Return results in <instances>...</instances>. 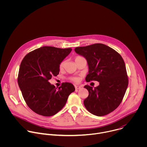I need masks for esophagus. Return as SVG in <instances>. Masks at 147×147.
Here are the masks:
<instances>
[{"label":"esophagus","instance_id":"34e87169","mask_svg":"<svg viewBox=\"0 0 147 147\" xmlns=\"http://www.w3.org/2000/svg\"><path fill=\"white\" fill-rule=\"evenodd\" d=\"M75 88H76V89L79 90V89L81 88H82V87H81V86H75Z\"/></svg>","mask_w":147,"mask_h":147}]
</instances>
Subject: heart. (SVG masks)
I'll use <instances>...</instances> for the list:
<instances>
[{
    "instance_id": "heart-1",
    "label": "heart",
    "mask_w": 147,
    "mask_h": 147,
    "mask_svg": "<svg viewBox=\"0 0 147 147\" xmlns=\"http://www.w3.org/2000/svg\"><path fill=\"white\" fill-rule=\"evenodd\" d=\"M82 58V57L80 56H77L75 57V61L76 62L77 60H78ZM65 64H66V60H63L61 61L60 64L59 65V68L60 70H63L64 69V67H65ZM70 80L74 81V82H78V80H79V78L78 77H71L70 78Z\"/></svg>"
}]
</instances>
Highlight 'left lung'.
<instances>
[{
    "label": "left lung",
    "mask_w": 147,
    "mask_h": 147,
    "mask_svg": "<svg viewBox=\"0 0 147 147\" xmlns=\"http://www.w3.org/2000/svg\"><path fill=\"white\" fill-rule=\"evenodd\" d=\"M74 51L87 60L89 71L86 81L99 82L94 88L84 86L89 92L84 100L86 108L98 116L111 113L119 106L128 86L124 60L115 50L102 44L77 47Z\"/></svg>",
    "instance_id": "8db88e82"
}]
</instances>
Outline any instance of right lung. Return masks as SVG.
<instances>
[{
    "label": "right lung",
    "mask_w": 147,
    "mask_h": 147,
    "mask_svg": "<svg viewBox=\"0 0 147 147\" xmlns=\"http://www.w3.org/2000/svg\"><path fill=\"white\" fill-rule=\"evenodd\" d=\"M71 50L42 47L29 52L22 61L18 84L28 107L35 113L44 116L55 115L75 91L70 82H63L57 89L49 82L59 74L60 63Z\"/></svg>",
    "instance_id": "add662e5"
}]
</instances>
